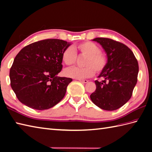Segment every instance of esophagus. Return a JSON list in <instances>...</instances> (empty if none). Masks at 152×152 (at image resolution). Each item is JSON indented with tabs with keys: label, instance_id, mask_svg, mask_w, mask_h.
Instances as JSON below:
<instances>
[{
	"label": "esophagus",
	"instance_id": "1",
	"mask_svg": "<svg viewBox=\"0 0 152 152\" xmlns=\"http://www.w3.org/2000/svg\"><path fill=\"white\" fill-rule=\"evenodd\" d=\"M79 81L80 83H87L88 82V80H79Z\"/></svg>",
	"mask_w": 152,
	"mask_h": 152
}]
</instances>
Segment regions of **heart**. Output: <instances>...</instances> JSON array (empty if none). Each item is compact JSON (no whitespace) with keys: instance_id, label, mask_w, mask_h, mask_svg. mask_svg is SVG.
<instances>
[{"instance_id":"obj_1","label":"heart","mask_w":152,"mask_h":152,"mask_svg":"<svg viewBox=\"0 0 152 152\" xmlns=\"http://www.w3.org/2000/svg\"><path fill=\"white\" fill-rule=\"evenodd\" d=\"M76 53L85 57L83 63L84 67L66 69L64 71L66 77L79 80L88 78L93 75L95 71L101 72L107 65L108 58L106 54L101 52L99 46L93 42L85 41L73 48H66L62 55V61L68 66L74 64L77 58Z\"/></svg>"}]
</instances>
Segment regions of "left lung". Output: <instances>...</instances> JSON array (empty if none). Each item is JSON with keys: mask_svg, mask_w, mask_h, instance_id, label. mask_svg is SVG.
Here are the masks:
<instances>
[{"mask_svg": "<svg viewBox=\"0 0 152 152\" xmlns=\"http://www.w3.org/2000/svg\"><path fill=\"white\" fill-rule=\"evenodd\" d=\"M92 40L101 45L108 62L95 80L96 90L90 95L91 101L99 108L113 111L126 103L137 82L138 62L134 53L124 44L108 38Z\"/></svg>", "mask_w": 152, "mask_h": 152, "instance_id": "1", "label": "left lung"}]
</instances>
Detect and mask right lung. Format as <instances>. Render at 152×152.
Returning <instances> with one entry per match:
<instances>
[{
  "instance_id": "1",
  "label": "right lung",
  "mask_w": 152,
  "mask_h": 152,
  "mask_svg": "<svg viewBox=\"0 0 152 152\" xmlns=\"http://www.w3.org/2000/svg\"><path fill=\"white\" fill-rule=\"evenodd\" d=\"M71 43L45 39L25 46L15 58L10 69L11 86L23 104L35 110L52 108L64 98L72 79L58 77L62 55Z\"/></svg>"
}]
</instances>
